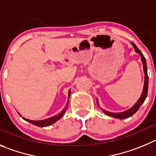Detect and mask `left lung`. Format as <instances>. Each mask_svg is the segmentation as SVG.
Wrapping results in <instances>:
<instances>
[{
  "mask_svg": "<svg viewBox=\"0 0 156 156\" xmlns=\"http://www.w3.org/2000/svg\"><path fill=\"white\" fill-rule=\"evenodd\" d=\"M132 45L133 46V48H135V51L136 53L139 54L141 57V60H142V64H143V71L144 75H145V80H144V85H143V89H142V94H141L140 98H139L135 104L132 106V108H130L129 109L126 110L125 112H111L106 111L105 109L101 108V111L105 113V115L108 116H111V117H114L115 119H128V118L131 117V116L133 115L136 112L139 110V108L141 107L143 102L145 101V98L147 97V93H148V73H147V65H146V61H145V58L144 57V55H142V52L140 51L139 48L136 47V45L134 43L131 42ZM97 104H98V101L97 99Z\"/></svg>",
  "mask_w": 156,
  "mask_h": 156,
  "instance_id": "obj_1",
  "label": "left lung"
}]
</instances>
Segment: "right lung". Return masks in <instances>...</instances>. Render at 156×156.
I'll return each instance as SVG.
<instances>
[{
	"instance_id": "add662e5",
	"label": "right lung",
	"mask_w": 156,
	"mask_h": 156,
	"mask_svg": "<svg viewBox=\"0 0 156 156\" xmlns=\"http://www.w3.org/2000/svg\"><path fill=\"white\" fill-rule=\"evenodd\" d=\"M70 94H71V89H69V91H68V101H67L65 108L63 109V110H62V112H61L60 113H59V114L56 115H55V116H52V117H51V118H48V119H44V120H38V121L30 120V119H25V118H24V117H23L22 119H24V120L27 121V122H30V123H31V124L34 125V126H38V127H46V126H51V125L54 124V123H55L57 121L59 120V119H60L64 115V114L65 113V112H66L67 108H68V100H69V98H70ZM18 114L20 116H22L19 112H18Z\"/></svg>"
}]
</instances>
